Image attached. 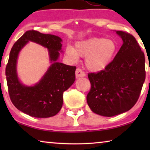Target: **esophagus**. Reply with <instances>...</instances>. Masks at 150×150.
I'll list each match as a JSON object with an SVG mask.
<instances>
[{"instance_id": "1", "label": "esophagus", "mask_w": 150, "mask_h": 150, "mask_svg": "<svg viewBox=\"0 0 150 150\" xmlns=\"http://www.w3.org/2000/svg\"><path fill=\"white\" fill-rule=\"evenodd\" d=\"M85 76V73L81 69L77 68L76 70V77L79 78V77H83Z\"/></svg>"}]
</instances>
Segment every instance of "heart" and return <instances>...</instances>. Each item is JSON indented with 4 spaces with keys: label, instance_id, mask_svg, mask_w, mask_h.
Here are the masks:
<instances>
[{
    "label": "heart",
    "instance_id": "obj_1",
    "mask_svg": "<svg viewBox=\"0 0 150 150\" xmlns=\"http://www.w3.org/2000/svg\"><path fill=\"white\" fill-rule=\"evenodd\" d=\"M66 54L74 61L79 56L86 58L87 68L99 71L105 68L117 52V44L113 40L104 38H93L76 43L75 48L71 46L66 48Z\"/></svg>",
    "mask_w": 150,
    "mask_h": 150
}]
</instances>
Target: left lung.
<instances>
[{
	"label": "left lung",
	"instance_id": "1",
	"mask_svg": "<svg viewBox=\"0 0 150 150\" xmlns=\"http://www.w3.org/2000/svg\"><path fill=\"white\" fill-rule=\"evenodd\" d=\"M116 33L124 43L113 60L103 70L88 74L91 83L88 105L93 112L106 117L132 108L145 79V55L136 39L122 30Z\"/></svg>",
	"mask_w": 150,
	"mask_h": 150
}]
</instances>
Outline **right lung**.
Returning a JSON list of instances; mask_svg holds the SVG:
<instances>
[{"mask_svg": "<svg viewBox=\"0 0 150 150\" xmlns=\"http://www.w3.org/2000/svg\"><path fill=\"white\" fill-rule=\"evenodd\" d=\"M32 40L49 49L53 64L42 80L33 87L22 85L16 73V62L20 50ZM61 39L50 34H43L38 30H29L13 44L10 51L6 66L10 99L20 111L28 115L39 118L50 117L57 115L63 105V92L75 81L76 66L57 62L59 51L61 50Z\"/></svg>", "mask_w": 150, "mask_h": 150, "instance_id": "obj_1", "label": "right lung"}]
</instances>
